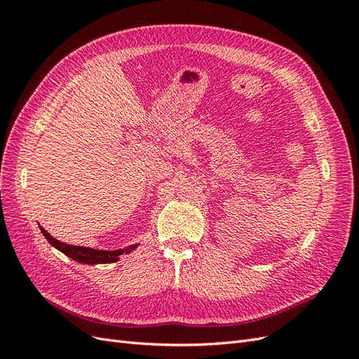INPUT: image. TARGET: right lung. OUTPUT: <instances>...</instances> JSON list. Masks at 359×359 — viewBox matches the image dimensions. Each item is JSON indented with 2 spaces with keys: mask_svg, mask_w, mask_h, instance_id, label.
Instances as JSON below:
<instances>
[{
  "mask_svg": "<svg viewBox=\"0 0 359 359\" xmlns=\"http://www.w3.org/2000/svg\"><path fill=\"white\" fill-rule=\"evenodd\" d=\"M39 227H40L43 236L46 238L48 243L52 247H55L57 250H60L61 253H64L66 256H69L70 259L76 260V262L86 264V265L114 264V262H116V260H119V256L132 253L133 250H136L139 247V243L128 245L126 248H118V250H97V248H91V247L72 245V244H66V243L58 241L57 238H53L49 232L43 229L41 226H39Z\"/></svg>",
  "mask_w": 359,
  "mask_h": 359,
  "instance_id": "add662e5",
  "label": "right lung"
}]
</instances>
